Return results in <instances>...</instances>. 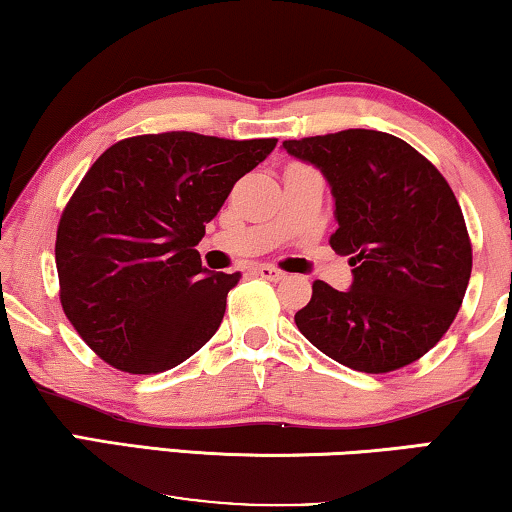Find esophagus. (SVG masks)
<instances>
[{"label": "esophagus", "mask_w": 512, "mask_h": 512, "mask_svg": "<svg viewBox=\"0 0 512 512\" xmlns=\"http://www.w3.org/2000/svg\"><path fill=\"white\" fill-rule=\"evenodd\" d=\"M255 273H257V276L266 278V280H283L285 278V271H280V269H276V266H269V264L257 266Z\"/></svg>", "instance_id": "34e87169"}]
</instances>
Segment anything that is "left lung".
I'll return each instance as SVG.
<instances>
[{
    "label": "left lung",
    "mask_w": 512,
    "mask_h": 512,
    "mask_svg": "<svg viewBox=\"0 0 512 512\" xmlns=\"http://www.w3.org/2000/svg\"><path fill=\"white\" fill-rule=\"evenodd\" d=\"M318 167L336 199L331 248L350 255L352 287L315 280L294 322L348 369L390 373L441 341L469 287L473 250L452 187L427 157L376 129L283 141Z\"/></svg>",
    "instance_id": "1"
}]
</instances>
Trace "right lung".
I'll list each match as a JSON object with an SVG mask.
<instances>
[{"label":"right lung","instance_id":"1","mask_svg":"<svg viewBox=\"0 0 512 512\" xmlns=\"http://www.w3.org/2000/svg\"><path fill=\"white\" fill-rule=\"evenodd\" d=\"M276 143L162 132L97 157L62 211L55 264L62 311L99 359L150 376L218 331L241 273H206L194 246Z\"/></svg>","mask_w":512,"mask_h":512}]
</instances>
